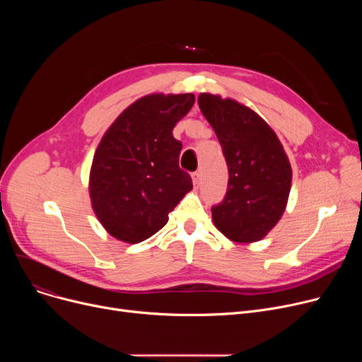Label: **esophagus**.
Listing matches in <instances>:
<instances>
[{"label": "esophagus", "instance_id": "esophagus-1", "mask_svg": "<svg viewBox=\"0 0 362 362\" xmlns=\"http://www.w3.org/2000/svg\"><path fill=\"white\" fill-rule=\"evenodd\" d=\"M192 180H194L195 186H199V183H201V173H199V171H195V173H192Z\"/></svg>", "mask_w": 362, "mask_h": 362}]
</instances>
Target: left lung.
<instances>
[{
  "mask_svg": "<svg viewBox=\"0 0 362 362\" xmlns=\"http://www.w3.org/2000/svg\"><path fill=\"white\" fill-rule=\"evenodd\" d=\"M198 104L229 168L226 197L211 208L214 226L233 242L261 240L286 210L292 185L286 152L274 130L250 107L205 92Z\"/></svg>",
  "mask_w": 362,
  "mask_h": 362,
  "instance_id": "1",
  "label": "left lung"
}]
</instances>
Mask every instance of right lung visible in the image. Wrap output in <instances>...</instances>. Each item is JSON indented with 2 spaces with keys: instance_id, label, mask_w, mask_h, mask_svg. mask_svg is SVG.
I'll return each instance as SVG.
<instances>
[{
  "instance_id": "obj_1",
  "label": "right lung",
  "mask_w": 362,
  "mask_h": 362,
  "mask_svg": "<svg viewBox=\"0 0 362 362\" xmlns=\"http://www.w3.org/2000/svg\"><path fill=\"white\" fill-rule=\"evenodd\" d=\"M194 103V93L146 95L104 133L92 160L89 195L112 238L127 243L151 238L192 189L191 176L179 167L182 142L173 129Z\"/></svg>"
}]
</instances>
